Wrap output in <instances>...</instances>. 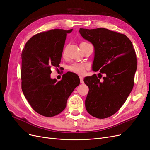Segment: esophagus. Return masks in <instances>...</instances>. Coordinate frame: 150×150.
<instances>
[{
  "label": "esophagus",
  "instance_id": "obj_1",
  "mask_svg": "<svg viewBox=\"0 0 150 150\" xmlns=\"http://www.w3.org/2000/svg\"><path fill=\"white\" fill-rule=\"evenodd\" d=\"M79 78H80V82H81V84H84V78H83V77L80 76Z\"/></svg>",
  "mask_w": 150,
  "mask_h": 150
}]
</instances>
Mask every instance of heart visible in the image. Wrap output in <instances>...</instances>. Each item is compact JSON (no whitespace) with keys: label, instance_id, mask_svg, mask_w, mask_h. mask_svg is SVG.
I'll use <instances>...</instances> for the list:
<instances>
[{"label":"heart","instance_id":"b5f03b06","mask_svg":"<svg viewBox=\"0 0 150 150\" xmlns=\"http://www.w3.org/2000/svg\"><path fill=\"white\" fill-rule=\"evenodd\" d=\"M86 43V42H82L81 43ZM86 68H87V66L85 64L73 63L68 67V69L76 74H83L84 73Z\"/></svg>","mask_w":150,"mask_h":150}]
</instances>
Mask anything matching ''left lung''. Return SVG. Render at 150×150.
Listing matches in <instances>:
<instances>
[{"label": "left lung", "instance_id": "obj_1", "mask_svg": "<svg viewBox=\"0 0 150 150\" xmlns=\"http://www.w3.org/2000/svg\"><path fill=\"white\" fill-rule=\"evenodd\" d=\"M79 33L94 47L92 70L106 75L102 82L96 74L84 78L89 89L86 108L96 118L109 117L120 109L132 91L137 67L135 51L123 34L103 28H80Z\"/></svg>", "mask_w": 150, "mask_h": 150}]
</instances>
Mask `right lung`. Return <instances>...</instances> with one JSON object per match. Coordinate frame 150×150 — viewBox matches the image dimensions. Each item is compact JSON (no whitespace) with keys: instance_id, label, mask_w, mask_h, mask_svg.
Instances as JSON below:
<instances>
[{"instance_id":"obj_1","label":"right lung","mask_w":150,"mask_h":150,"mask_svg":"<svg viewBox=\"0 0 150 150\" xmlns=\"http://www.w3.org/2000/svg\"><path fill=\"white\" fill-rule=\"evenodd\" d=\"M73 29H54L31 38L23 49L22 89L33 109L51 117L66 107L68 97L80 84L77 74L66 73L60 81L51 79V68L59 67L67 33Z\"/></svg>"}]
</instances>
